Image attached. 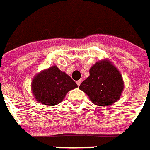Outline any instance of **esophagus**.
Masks as SVG:
<instances>
[{"label":"esophagus","mask_w":150,"mask_h":150,"mask_svg":"<svg viewBox=\"0 0 150 150\" xmlns=\"http://www.w3.org/2000/svg\"><path fill=\"white\" fill-rule=\"evenodd\" d=\"M81 82H82V81L79 80V81H76V84H78V86H79L81 84Z\"/></svg>","instance_id":"obj_1"}]
</instances>
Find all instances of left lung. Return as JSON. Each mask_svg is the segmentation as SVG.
Returning <instances> with one entry per match:
<instances>
[{
  "instance_id": "obj_1",
  "label": "left lung",
  "mask_w": 150,
  "mask_h": 150,
  "mask_svg": "<svg viewBox=\"0 0 150 150\" xmlns=\"http://www.w3.org/2000/svg\"><path fill=\"white\" fill-rule=\"evenodd\" d=\"M124 82L120 72L108 61L96 62L90 69V76L79 86L93 103L109 106L120 98Z\"/></svg>"
}]
</instances>
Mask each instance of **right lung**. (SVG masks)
Segmentation results:
<instances>
[{"instance_id":"right-lung-1","label":"right lung","mask_w":150,"mask_h":150,"mask_svg":"<svg viewBox=\"0 0 150 150\" xmlns=\"http://www.w3.org/2000/svg\"><path fill=\"white\" fill-rule=\"evenodd\" d=\"M76 83L57 66H52L41 71L34 78L32 89L37 101L54 106L62 102L66 93L77 88Z\"/></svg>"}]
</instances>
